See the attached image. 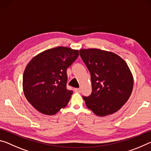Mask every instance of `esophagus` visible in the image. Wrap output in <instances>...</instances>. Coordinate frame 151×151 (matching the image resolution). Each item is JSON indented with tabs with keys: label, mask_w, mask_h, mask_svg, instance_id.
<instances>
[{
	"label": "esophagus",
	"mask_w": 151,
	"mask_h": 151,
	"mask_svg": "<svg viewBox=\"0 0 151 151\" xmlns=\"http://www.w3.org/2000/svg\"><path fill=\"white\" fill-rule=\"evenodd\" d=\"M75 91L76 92V93H80L81 92V88H75Z\"/></svg>",
	"instance_id": "1"
}]
</instances>
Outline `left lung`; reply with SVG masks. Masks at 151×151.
I'll return each mask as SVG.
<instances>
[{"instance_id": "obj_1", "label": "left lung", "mask_w": 151, "mask_h": 151, "mask_svg": "<svg viewBox=\"0 0 151 151\" xmlns=\"http://www.w3.org/2000/svg\"><path fill=\"white\" fill-rule=\"evenodd\" d=\"M80 55L91 77L92 93L83 96L86 106L99 116L118 111L133 89V76L127 63L115 53L99 48H82Z\"/></svg>"}]
</instances>
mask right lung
<instances>
[{
    "label": "right lung",
    "instance_id": "add662e5",
    "mask_svg": "<svg viewBox=\"0 0 151 151\" xmlns=\"http://www.w3.org/2000/svg\"><path fill=\"white\" fill-rule=\"evenodd\" d=\"M78 55V50L57 47L39 53L28 63L22 88L27 101L40 113L53 115L68 104L73 91L66 88V70Z\"/></svg>",
    "mask_w": 151,
    "mask_h": 151
}]
</instances>
